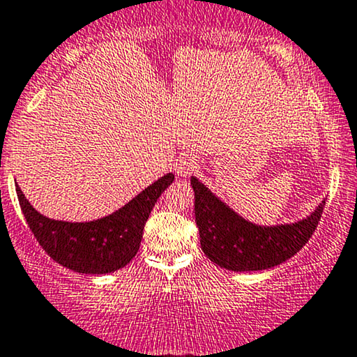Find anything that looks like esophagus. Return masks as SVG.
<instances>
[{
    "label": "esophagus",
    "mask_w": 357,
    "mask_h": 357,
    "mask_svg": "<svg viewBox=\"0 0 357 357\" xmlns=\"http://www.w3.org/2000/svg\"><path fill=\"white\" fill-rule=\"evenodd\" d=\"M174 169L176 173H178V176H181V178H188V176H191L194 171L197 169V161L194 160V156L191 155H183L176 160Z\"/></svg>",
    "instance_id": "obj_1"
}]
</instances>
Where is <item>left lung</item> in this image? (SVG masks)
Segmentation results:
<instances>
[{
	"label": "left lung",
	"instance_id": "left-lung-1",
	"mask_svg": "<svg viewBox=\"0 0 357 357\" xmlns=\"http://www.w3.org/2000/svg\"><path fill=\"white\" fill-rule=\"evenodd\" d=\"M194 214L207 259L232 272H257L283 264L298 252L321 219L326 199L290 224L260 225L242 218L196 176H191Z\"/></svg>",
	"mask_w": 357,
	"mask_h": 357
}]
</instances>
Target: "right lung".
I'll use <instances>...</instances> for the list:
<instances>
[{
    "label": "right lung",
    "mask_w": 357,
    "mask_h": 357,
    "mask_svg": "<svg viewBox=\"0 0 357 357\" xmlns=\"http://www.w3.org/2000/svg\"><path fill=\"white\" fill-rule=\"evenodd\" d=\"M173 181V173L165 174L119 211L89 222L46 218L31 206L17 183L16 194L26 222L52 260L77 273L103 275L123 268L137 255L155 202Z\"/></svg>",
    "instance_id": "right-lung-1"
}]
</instances>
